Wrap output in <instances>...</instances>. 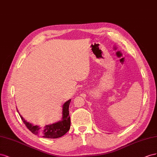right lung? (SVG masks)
Segmentation results:
<instances>
[{
	"label": "right lung",
	"instance_id": "1",
	"mask_svg": "<svg viewBox=\"0 0 157 157\" xmlns=\"http://www.w3.org/2000/svg\"><path fill=\"white\" fill-rule=\"evenodd\" d=\"M71 99L66 101L62 106V118L60 121L52 124L46 125L43 127L34 126L28 122L20 115L21 119L29 131L35 135H38L44 138L56 139L63 136L70 128V116L69 115V105Z\"/></svg>",
	"mask_w": 157,
	"mask_h": 157
}]
</instances>
